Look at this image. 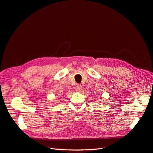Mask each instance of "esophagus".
I'll return each mask as SVG.
<instances>
[{
	"mask_svg": "<svg viewBox=\"0 0 153 153\" xmlns=\"http://www.w3.org/2000/svg\"><path fill=\"white\" fill-rule=\"evenodd\" d=\"M81 89H82L81 85H77L76 87V91H79V92H80V91H81Z\"/></svg>",
	"mask_w": 153,
	"mask_h": 153,
	"instance_id": "1",
	"label": "esophagus"
}]
</instances>
